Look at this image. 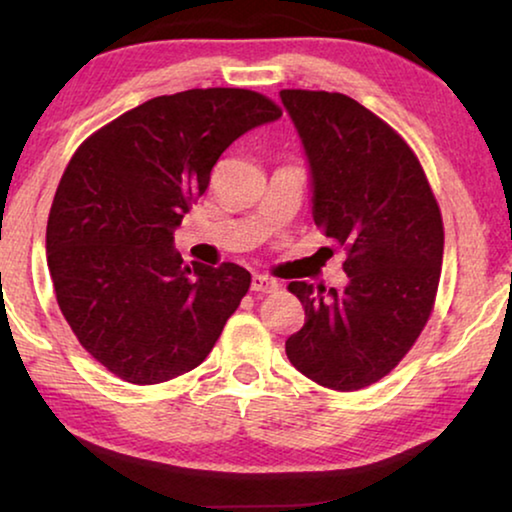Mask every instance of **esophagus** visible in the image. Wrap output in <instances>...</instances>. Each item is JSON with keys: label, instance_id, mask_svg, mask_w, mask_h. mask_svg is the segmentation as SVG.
<instances>
[{"label": "esophagus", "instance_id": "esophagus-1", "mask_svg": "<svg viewBox=\"0 0 512 512\" xmlns=\"http://www.w3.org/2000/svg\"><path fill=\"white\" fill-rule=\"evenodd\" d=\"M277 279L272 277H265V275H254V279H251V291L256 293H272L277 291Z\"/></svg>", "mask_w": 512, "mask_h": 512}]
</instances>
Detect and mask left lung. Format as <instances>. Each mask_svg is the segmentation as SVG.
Wrapping results in <instances>:
<instances>
[{"label":"left lung","mask_w":512,"mask_h":512,"mask_svg":"<svg viewBox=\"0 0 512 512\" xmlns=\"http://www.w3.org/2000/svg\"><path fill=\"white\" fill-rule=\"evenodd\" d=\"M312 170V214L347 251L349 282H291L305 324L286 356L335 391L370 387L394 370L431 317L443 265V216L415 151L352 97L282 90Z\"/></svg>","instance_id":"obj_1"}]
</instances>
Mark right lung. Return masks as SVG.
Instances as JSON below:
<instances>
[{"label":"right lung","mask_w":512,"mask_h":512,"mask_svg":"<svg viewBox=\"0 0 512 512\" xmlns=\"http://www.w3.org/2000/svg\"><path fill=\"white\" fill-rule=\"evenodd\" d=\"M282 109L244 88L160 95L93 132L69 160L46 226L60 312L83 349L130 384L200 366L251 275L186 265L174 228L223 151Z\"/></svg>","instance_id":"add662e5"}]
</instances>
